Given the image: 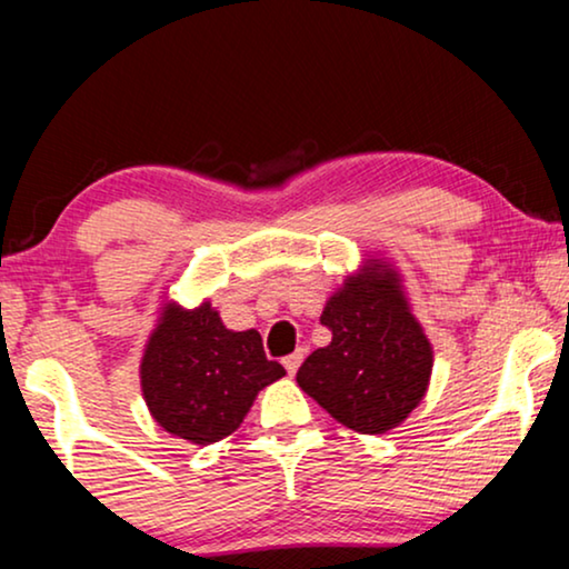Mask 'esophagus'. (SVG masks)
Returning a JSON list of instances; mask_svg holds the SVG:
<instances>
[{"mask_svg":"<svg viewBox=\"0 0 569 569\" xmlns=\"http://www.w3.org/2000/svg\"><path fill=\"white\" fill-rule=\"evenodd\" d=\"M303 359H306V348H298L296 353H290L287 356V359L282 361L284 363V369H287V375H296V371L300 369V363H303Z\"/></svg>","mask_w":569,"mask_h":569,"instance_id":"obj_1","label":"esophagus"}]
</instances>
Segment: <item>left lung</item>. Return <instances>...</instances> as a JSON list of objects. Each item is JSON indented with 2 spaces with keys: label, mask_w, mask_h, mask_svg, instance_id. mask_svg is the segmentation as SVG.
Returning <instances> with one entry per match:
<instances>
[{
  "label": "left lung",
  "mask_w": 569,
  "mask_h": 569,
  "mask_svg": "<svg viewBox=\"0 0 569 569\" xmlns=\"http://www.w3.org/2000/svg\"><path fill=\"white\" fill-rule=\"evenodd\" d=\"M321 325L332 342L308 356L298 385L340 425L382 435L422 403L432 346L388 258H363L329 296Z\"/></svg>",
  "instance_id": "8db88e82"
}]
</instances>
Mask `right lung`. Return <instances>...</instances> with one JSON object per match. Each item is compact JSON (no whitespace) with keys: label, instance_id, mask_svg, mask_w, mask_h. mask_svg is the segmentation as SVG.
<instances>
[{"label":"right lung","instance_id":"obj_1","mask_svg":"<svg viewBox=\"0 0 569 569\" xmlns=\"http://www.w3.org/2000/svg\"><path fill=\"white\" fill-rule=\"evenodd\" d=\"M282 377V363L266 359L261 335L223 327L210 300L194 308L163 303L139 363L152 419L194 446L229 438L258 392Z\"/></svg>","mask_w":569,"mask_h":569}]
</instances>
